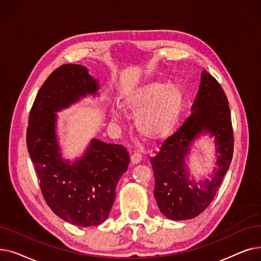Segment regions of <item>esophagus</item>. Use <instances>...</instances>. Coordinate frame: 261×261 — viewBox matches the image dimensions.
I'll return each instance as SVG.
<instances>
[{
	"label": "esophagus",
	"mask_w": 261,
	"mask_h": 261,
	"mask_svg": "<svg viewBox=\"0 0 261 261\" xmlns=\"http://www.w3.org/2000/svg\"><path fill=\"white\" fill-rule=\"evenodd\" d=\"M142 161V154L140 152H135L131 155V163L132 165H136V164L141 163Z\"/></svg>",
	"instance_id": "obj_1"
}]
</instances>
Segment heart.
<instances>
[{
    "mask_svg": "<svg viewBox=\"0 0 261 261\" xmlns=\"http://www.w3.org/2000/svg\"><path fill=\"white\" fill-rule=\"evenodd\" d=\"M121 107L136 115V128L149 141H162L173 131L182 114L184 97L180 88L165 81L152 80L127 92ZM112 118L121 120V113L113 109Z\"/></svg>",
    "mask_w": 261,
    "mask_h": 261,
    "instance_id": "heart-1",
    "label": "heart"
}]
</instances>
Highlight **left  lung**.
<instances>
[{"label": "left lung", "mask_w": 261, "mask_h": 261, "mask_svg": "<svg viewBox=\"0 0 261 261\" xmlns=\"http://www.w3.org/2000/svg\"><path fill=\"white\" fill-rule=\"evenodd\" d=\"M190 111L181 128L150 159L155 180L153 196L161 213L171 220L193 219L208 206L229 168L234 151L226 95L206 71L201 73L199 91ZM204 135L215 141L217 167L210 179L197 182L189 173L186 160L191 148Z\"/></svg>", "instance_id": "left-lung-1"}]
</instances>
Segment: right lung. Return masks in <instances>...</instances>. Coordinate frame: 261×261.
I'll return each mask as SVG.
<instances>
[{
    "label": "right lung",
    "mask_w": 261,
    "mask_h": 261,
    "mask_svg": "<svg viewBox=\"0 0 261 261\" xmlns=\"http://www.w3.org/2000/svg\"><path fill=\"white\" fill-rule=\"evenodd\" d=\"M99 81L86 66H59L36 96L26 135L46 204L62 220L82 227L98 225L108 218L130 159L125 147L92 139L80 158L65 160L56 113L87 96H99Z\"/></svg>",
    "instance_id": "obj_1"
}]
</instances>
